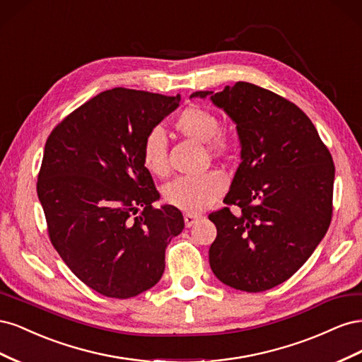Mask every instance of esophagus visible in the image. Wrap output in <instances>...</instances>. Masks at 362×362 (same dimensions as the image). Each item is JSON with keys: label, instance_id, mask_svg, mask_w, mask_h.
<instances>
[{"label": "esophagus", "instance_id": "1", "mask_svg": "<svg viewBox=\"0 0 362 362\" xmlns=\"http://www.w3.org/2000/svg\"><path fill=\"white\" fill-rule=\"evenodd\" d=\"M199 221V216H196V214H185L184 216V223H185V226L187 228H190V226H193L196 222Z\"/></svg>", "mask_w": 362, "mask_h": 362}]
</instances>
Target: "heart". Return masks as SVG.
Segmentation results:
<instances>
[{
  "label": "heart",
  "mask_w": 362,
  "mask_h": 362,
  "mask_svg": "<svg viewBox=\"0 0 362 362\" xmlns=\"http://www.w3.org/2000/svg\"><path fill=\"white\" fill-rule=\"evenodd\" d=\"M221 120L217 115L199 104L184 107L173 120V128L181 136L204 144L206 154L213 158L229 160L237 149V140L233 133L218 127ZM141 160L145 168L157 175L168 177L170 164L168 158L166 140L158 129H152L141 145ZM226 189V181L222 173L208 170L196 177H182L175 180L164 189V199L180 210L196 214L213 205Z\"/></svg>",
  "instance_id": "heart-1"
}]
</instances>
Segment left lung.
<instances>
[{
  "mask_svg": "<svg viewBox=\"0 0 362 362\" xmlns=\"http://www.w3.org/2000/svg\"><path fill=\"white\" fill-rule=\"evenodd\" d=\"M208 95L237 124L242 141L226 206L208 216L217 228L210 266L229 287L266 291L305 264L331 225L332 156L311 119L275 92L237 81L192 96Z\"/></svg>",
  "mask_w": 362,
  "mask_h": 362,
  "instance_id": "left-lung-1",
  "label": "left lung"
}]
</instances>
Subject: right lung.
I'll use <instances>...</instances> for the list:
<instances>
[{"mask_svg":"<svg viewBox=\"0 0 362 362\" xmlns=\"http://www.w3.org/2000/svg\"><path fill=\"white\" fill-rule=\"evenodd\" d=\"M181 95L101 92L54 127L37 175L51 243L74 275L107 298L154 287L164 252L184 228L178 208L158 199L141 145Z\"/></svg>","mask_w":362,"mask_h":362,"instance_id":"obj_1","label":"right lung"}]
</instances>
